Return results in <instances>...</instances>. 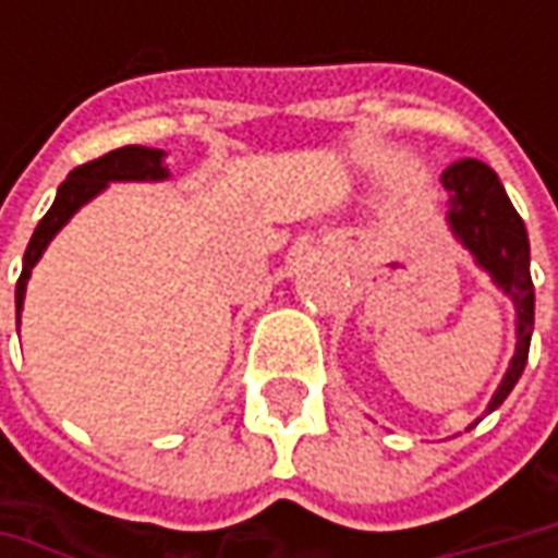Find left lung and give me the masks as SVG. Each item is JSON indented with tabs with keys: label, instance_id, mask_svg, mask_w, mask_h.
I'll return each mask as SVG.
<instances>
[{
	"label": "left lung",
	"instance_id": "obj_1",
	"mask_svg": "<svg viewBox=\"0 0 558 558\" xmlns=\"http://www.w3.org/2000/svg\"><path fill=\"white\" fill-rule=\"evenodd\" d=\"M440 183L450 195L447 198L450 232L475 257V264L494 279V286L509 294L515 307V354L509 360L500 388L487 403V413H494L525 373L531 332H534V282H531L527 229L509 202L504 183L487 163L462 158L444 170Z\"/></svg>",
	"mask_w": 558,
	"mask_h": 558
}]
</instances>
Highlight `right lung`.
<instances>
[{
	"mask_svg": "<svg viewBox=\"0 0 558 558\" xmlns=\"http://www.w3.org/2000/svg\"><path fill=\"white\" fill-rule=\"evenodd\" d=\"M167 177H170V170L163 167L161 148H145V145H123V148H114V151L101 155L96 161L74 167L71 177L58 185L52 207L46 210V217L33 229L31 245L24 251V269H21V279L14 286L17 323H21V307H24V291H27L31 269L36 267L43 251L58 235V229L68 223L83 204L93 202L98 192H105L108 183H158V180H167Z\"/></svg>",
	"mask_w": 558,
	"mask_h": 558,
	"instance_id": "1",
	"label": "right lung"
}]
</instances>
